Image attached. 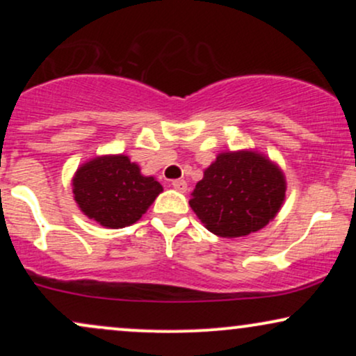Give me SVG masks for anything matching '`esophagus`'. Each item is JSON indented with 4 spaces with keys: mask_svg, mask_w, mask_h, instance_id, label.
<instances>
[{
    "mask_svg": "<svg viewBox=\"0 0 356 356\" xmlns=\"http://www.w3.org/2000/svg\"><path fill=\"white\" fill-rule=\"evenodd\" d=\"M172 187L179 192H187V182L182 181V179H177V181H174Z\"/></svg>",
    "mask_w": 356,
    "mask_h": 356,
    "instance_id": "obj_1",
    "label": "esophagus"
}]
</instances>
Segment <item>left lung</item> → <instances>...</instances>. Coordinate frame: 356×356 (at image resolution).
Returning a JSON list of instances; mask_svg holds the SVG:
<instances>
[{"label": "left lung", "mask_w": 356, "mask_h": 356, "mask_svg": "<svg viewBox=\"0 0 356 356\" xmlns=\"http://www.w3.org/2000/svg\"><path fill=\"white\" fill-rule=\"evenodd\" d=\"M191 207L207 231L241 238L268 226L286 197L280 165L256 150L220 152L195 184Z\"/></svg>", "instance_id": "obj_1"}]
</instances>
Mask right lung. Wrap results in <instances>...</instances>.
<instances>
[{
	"instance_id": "1",
	"label": "right lung",
	"mask_w": 356,
	"mask_h": 356,
	"mask_svg": "<svg viewBox=\"0 0 356 356\" xmlns=\"http://www.w3.org/2000/svg\"><path fill=\"white\" fill-rule=\"evenodd\" d=\"M72 189L80 211L108 229L136 224L164 191L157 179L142 174L124 154L99 155L81 164Z\"/></svg>"
}]
</instances>
